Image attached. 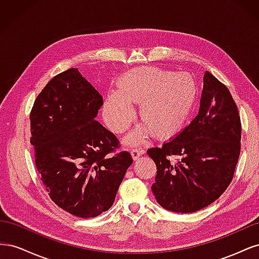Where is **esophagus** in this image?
Returning <instances> with one entry per match:
<instances>
[{"label":"esophagus","instance_id":"obj_1","mask_svg":"<svg viewBox=\"0 0 259 259\" xmlns=\"http://www.w3.org/2000/svg\"><path fill=\"white\" fill-rule=\"evenodd\" d=\"M145 153V151L144 150H139V149H137V148H135V149H132V151H131V154H132V158H133V160L134 161H136L140 155H143Z\"/></svg>","mask_w":259,"mask_h":259}]
</instances>
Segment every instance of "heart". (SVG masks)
Instances as JSON below:
<instances>
[{"label": "heart", "instance_id": "1", "mask_svg": "<svg viewBox=\"0 0 259 259\" xmlns=\"http://www.w3.org/2000/svg\"><path fill=\"white\" fill-rule=\"evenodd\" d=\"M115 88L116 94L109 95L105 101L103 115L109 128L122 134L134 119L131 104L139 105L143 125L127 137L132 145L139 144L150 134L159 139L178 134L198 97V86L192 75L154 67L130 70L117 79Z\"/></svg>", "mask_w": 259, "mask_h": 259}]
</instances>
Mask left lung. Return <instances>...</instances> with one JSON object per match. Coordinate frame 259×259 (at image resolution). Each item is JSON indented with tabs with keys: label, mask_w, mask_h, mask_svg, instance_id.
Instances as JSON below:
<instances>
[{
	"label": "left lung",
	"mask_w": 259,
	"mask_h": 259,
	"mask_svg": "<svg viewBox=\"0 0 259 259\" xmlns=\"http://www.w3.org/2000/svg\"><path fill=\"white\" fill-rule=\"evenodd\" d=\"M241 121L229 90L205 71L198 115L161 148L148 149L156 165L151 186L167 210L193 213L211 204L230 185L241 149ZM182 160L170 163L167 156Z\"/></svg>",
	"instance_id": "1"
}]
</instances>
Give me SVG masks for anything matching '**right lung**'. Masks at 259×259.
Here are the masks:
<instances>
[{
  "mask_svg": "<svg viewBox=\"0 0 259 259\" xmlns=\"http://www.w3.org/2000/svg\"><path fill=\"white\" fill-rule=\"evenodd\" d=\"M104 101L76 68L54 76L30 114L37 171L54 203L81 218L113 204L132 155L95 119Z\"/></svg>",
  "mask_w": 259,
  "mask_h": 259,
  "instance_id": "obj_1",
  "label": "right lung"
}]
</instances>
